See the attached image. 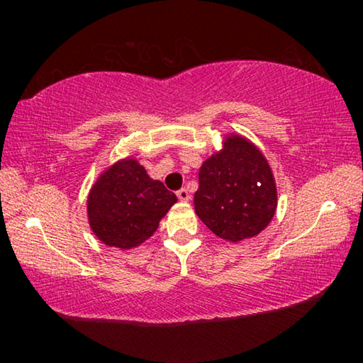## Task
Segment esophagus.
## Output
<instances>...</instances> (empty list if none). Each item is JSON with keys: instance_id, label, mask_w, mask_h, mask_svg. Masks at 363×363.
Returning <instances> with one entry per match:
<instances>
[{"instance_id": "obj_1", "label": "esophagus", "mask_w": 363, "mask_h": 363, "mask_svg": "<svg viewBox=\"0 0 363 363\" xmlns=\"http://www.w3.org/2000/svg\"><path fill=\"white\" fill-rule=\"evenodd\" d=\"M176 195H177V199H179L181 201H187V200L190 199V195H189V192H187V189H181V190H177Z\"/></svg>"}]
</instances>
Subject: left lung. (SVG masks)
<instances>
[{
    "mask_svg": "<svg viewBox=\"0 0 363 363\" xmlns=\"http://www.w3.org/2000/svg\"><path fill=\"white\" fill-rule=\"evenodd\" d=\"M194 205L208 229L224 240L257 235L277 208L267 160L243 138H227L224 149L201 164Z\"/></svg>",
    "mask_w": 363,
    "mask_h": 363,
    "instance_id": "obj_1",
    "label": "left lung"
}]
</instances>
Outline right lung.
I'll use <instances>...</instances> for the list:
<instances>
[{"label": "right lung", "instance_id": "obj_1", "mask_svg": "<svg viewBox=\"0 0 363 363\" xmlns=\"http://www.w3.org/2000/svg\"><path fill=\"white\" fill-rule=\"evenodd\" d=\"M176 201L163 182L150 179L136 160L126 158L110 167L91 189L89 225L108 247L130 250L152 237Z\"/></svg>", "mask_w": 363, "mask_h": 363}]
</instances>
